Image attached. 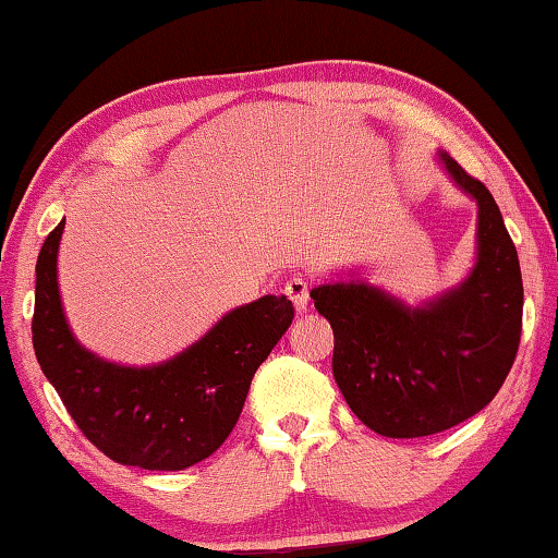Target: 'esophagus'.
I'll return each instance as SVG.
<instances>
[{
  "instance_id": "1",
  "label": "esophagus",
  "mask_w": 558,
  "mask_h": 558,
  "mask_svg": "<svg viewBox=\"0 0 558 558\" xmlns=\"http://www.w3.org/2000/svg\"><path fill=\"white\" fill-rule=\"evenodd\" d=\"M286 295H288V300L292 302V305H295V310L298 313H305L307 310V302H310V286H307V280L305 278H290L288 282H286Z\"/></svg>"
}]
</instances>
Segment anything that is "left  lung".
<instances>
[{"label":"left lung","mask_w":558,"mask_h":558,"mask_svg":"<svg viewBox=\"0 0 558 558\" xmlns=\"http://www.w3.org/2000/svg\"><path fill=\"white\" fill-rule=\"evenodd\" d=\"M442 172L477 204L475 266L421 305L359 272L310 292L335 332L332 374L349 409L386 438H423L495 399L522 335V270L493 194L446 149Z\"/></svg>","instance_id":"1"}]
</instances>
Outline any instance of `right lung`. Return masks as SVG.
I'll use <instances>...</instances> for the list:
<instances>
[{"label":"right lung","mask_w":558,"mask_h":558,"mask_svg":"<svg viewBox=\"0 0 558 558\" xmlns=\"http://www.w3.org/2000/svg\"><path fill=\"white\" fill-rule=\"evenodd\" d=\"M65 219L36 260L34 352L65 411L93 446L120 465L192 468L229 438L251 379L295 317L286 295H263L226 313L172 359L128 366L75 339L59 290Z\"/></svg>","instance_id":"right-lung-1"}]
</instances>
